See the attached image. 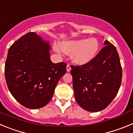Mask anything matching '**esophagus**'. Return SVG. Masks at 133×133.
<instances>
[{
  "label": "esophagus",
  "mask_w": 133,
  "mask_h": 133,
  "mask_svg": "<svg viewBox=\"0 0 133 133\" xmlns=\"http://www.w3.org/2000/svg\"><path fill=\"white\" fill-rule=\"evenodd\" d=\"M66 69H67V71H68V72H69V71H71V66H70V64H68V65H67Z\"/></svg>",
  "instance_id": "34e87169"
}]
</instances>
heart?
I'll use <instances>...</instances> for the list:
<instances>
[{"mask_svg":"<svg viewBox=\"0 0 133 133\" xmlns=\"http://www.w3.org/2000/svg\"><path fill=\"white\" fill-rule=\"evenodd\" d=\"M54 49L58 53L65 52L71 54V58L75 64L83 65L89 63L95 58L99 50V45L95 38L80 39L65 41L60 44H55Z\"/></svg>","mask_w":133,"mask_h":133,"instance_id":"1","label":"heart"}]
</instances>
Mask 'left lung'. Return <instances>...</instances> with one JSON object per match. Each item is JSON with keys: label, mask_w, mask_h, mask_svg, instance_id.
<instances>
[{"label": "left lung", "mask_w": 133, "mask_h": 133, "mask_svg": "<svg viewBox=\"0 0 133 133\" xmlns=\"http://www.w3.org/2000/svg\"><path fill=\"white\" fill-rule=\"evenodd\" d=\"M104 44L89 63L71 67L75 100L81 108L90 112L106 108L121 84L122 68L118 52L108 40Z\"/></svg>", "instance_id": "8db88e82"}]
</instances>
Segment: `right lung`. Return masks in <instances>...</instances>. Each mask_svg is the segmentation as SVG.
Returning <instances> with one entry per match:
<instances>
[{"mask_svg": "<svg viewBox=\"0 0 133 133\" xmlns=\"http://www.w3.org/2000/svg\"><path fill=\"white\" fill-rule=\"evenodd\" d=\"M50 50L48 42L36 32L22 36L8 49L4 68L7 86L16 101L26 108L47 105L66 73L65 62L52 63Z\"/></svg>", "mask_w": 133, "mask_h": 133, "instance_id": "1", "label": "right lung"}]
</instances>
